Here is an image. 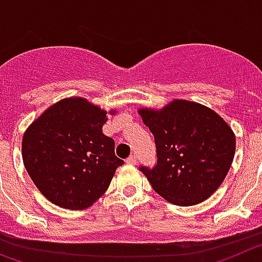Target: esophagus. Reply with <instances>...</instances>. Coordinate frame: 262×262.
I'll return each instance as SVG.
<instances>
[{
    "mask_svg": "<svg viewBox=\"0 0 262 262\" xmlns=\"http://www.w3.org/2000/svg\"><path fill=\"white\" fill-rule=\"evenodd\" d=\"M126 163L128 165H136L137 163V158H136V156H130L126 158Z\"/></svg>",
    "mask_w": 262,
    "mask_h": 262,
    "instance_id": "obj_1",
    "label": "esophagus"
}]
</instances>
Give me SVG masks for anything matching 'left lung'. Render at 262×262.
Segmentation results:
<instances>
[{
  "label": "left lung",
  "mask_w": 262,
  "mask_h": 262,
  "mask_svg": "<svg viewBox=\"0 0 262 262\" xmlns=\"http://www.w3.org/2000/svg\"><path fill=\"white\" fill-rule=\"evenodd\" d=\"M138 115L156 140V167L141 166L154 191L183 207L208 199L226 179L235 157L231 126L208 106L181 99L161 109L140 108Z\"/></svg>",
  "instance_id": "1"
}]
</instances>
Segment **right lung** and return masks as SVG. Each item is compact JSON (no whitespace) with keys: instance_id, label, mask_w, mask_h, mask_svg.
Masks as SVG:
<instances>
[{"instance_id":"1","label":"right lung","mask_w":262,"mask_h":262,"mask_svg":"<svg viewBox=\"0 0 262 262\" xmlns=\"http://www.w3.org/2000/svg\"><path fill=\"white\" fill-rule=\"evenodd\" d=\"M116 111H104L84 97L52 104L26 129L22 159L34 185L51 203L84 210L108 190L124 161L103 125Z\"/></svg>"}]
</instances>
